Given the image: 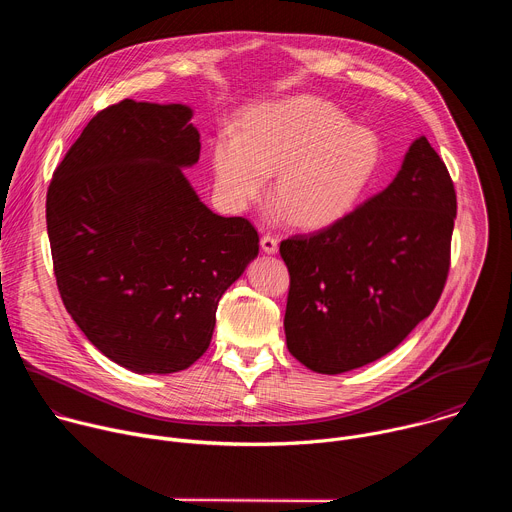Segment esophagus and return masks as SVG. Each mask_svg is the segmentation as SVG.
<instances>
[{"label": "esophagus", "mask_w": 512, "mask_h": 512, "mask_svg": "<svg viewBox=\"0 0 512 512\" xmlns=\"http://www.w3.org/2000/svg\"><path fill=\"white\" fill-rule=\"evenodd\" d=\"M277 239L275 237H271V235H263L261 237V249L265 251V253H269V255H273V253H277Z\"/></svg>", "instance_id": "34e87169"}]
</instances>
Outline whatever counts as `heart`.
I'll list each match as a JSON object with an SVG mask.
<instances>
[{"instance_id":"obj_1","label":"heart","mask_w":512,"mask_h":512,"mask_svg":"<svg viewBox=\"0 0 512 512\" xmlns=\"http://www.w3.org/2000/svg\"><path fill=\"white\" fill-rule=\"evenodd\" d=\"M214 184L243 210L267 192L289 223L322 229L350 214L383 166V141L318 97H291L251 109L239 131L225 127L210 145Z\"/></svg>"}]
</instances>
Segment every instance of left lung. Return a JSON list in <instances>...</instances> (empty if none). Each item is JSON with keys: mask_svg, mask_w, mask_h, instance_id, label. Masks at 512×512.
<instances>
[{"mask_svg": "<svg viewBox=\"0 0 512 512\" xmlns=\"http://www.w3.org/2000/svg\"><path fill=\"white\" fill-rule=\"evenodd\" d=\"M456 208L450 172L421 135L383 192L281 241L287 350L314 373L340 375L397 348L442 296Z\"/></svg>", "mask_w": 512, "mask_h": 512, "instance_id": "8db88e82", "label": "left lung"}]
</instances>
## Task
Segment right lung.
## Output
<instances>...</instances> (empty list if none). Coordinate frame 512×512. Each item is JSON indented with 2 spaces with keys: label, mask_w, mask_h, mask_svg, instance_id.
<instances>
[{
  "label": "right lung",
  "mask_w": 512,
  "mask_h": 512,
  "mask_svg": "<svg viewBox=\"0 0 512 512\" xmlns=\"http://www.w3.org/2000/svg\"><path fill=\"white\" fill-rule=\"evenodd\" d=\"M186 105L125 99L99 111L56 168L46 225L66 312L139 375L188 369L216 306L259 253L243 216H218L182 168L200 158Z\"/></svg>",
  "instance_id": "add662e5"
}]
</instances>
